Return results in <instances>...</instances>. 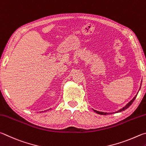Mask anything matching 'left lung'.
Masks as SVG:
<instances>
[{
  "label": "left lung",
  "instance_id": "left-lung-1",
  "mask_svg": "<svg viewBox=\"0 0 146 146\" xmlns=\"http://www.w3.org/2000/svg\"><path fill=\"white\" fill-rule=\"evenodd\" d=\"M142 81H141V84H142ZM141 84H140V86H141ZM140 87H141V86H140ZM140 89H139V90H140ZM137 94H138V93L137 94V95L135 96L133 98L131 101H130L128 103H127L126 106H124L123 108H122L121 109H120L119 110H118V111H115V112H113V113H106V112H102V111H97V110H93L96 112V113H98V114H100V115H108V114H112V113H119V112H121V111H124L125 110H126L127 108H128L132 104V103H133V102L134 101H135V99H136V98H137Z\"/></svg>",
  "mask_w": 146,
  "mask_h": 146
}]
</instances>
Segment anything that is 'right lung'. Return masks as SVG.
I'll use <instances>...</instances> for the list:
<instances>
[{
	"label": "right lung",
	"mask_w": 146,
	"mask_h": 146,
	"mask_svg": "<svg viewBox=\"0 0 146 146\" xmlns=\"http://www.w3.org/2000/svg\"><path fill=\"white\" fill-rule=\"evenodd\" d=\"M47 111V110H45V111Z\"/></svg>",
	"instance_id": "obj_1"
}]
</instances>
